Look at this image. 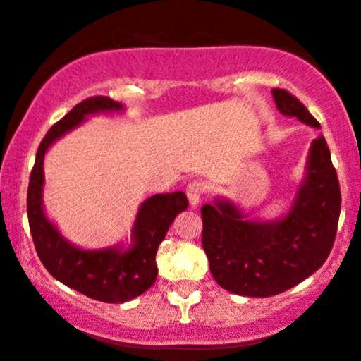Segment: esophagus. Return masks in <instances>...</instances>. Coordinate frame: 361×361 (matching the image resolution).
Here are the masks:
<instances>
[{
  "instance_id": "1",
  "label": "esophagus",
  "mask_w": 361,
  "mask_h": 361,
  "mask_svg": "<svg viewBox=\"0 0 361 361\" xmlns=\"http://www.w3.org/2000/svg\"><path fill=\"white\" fill-rule=\"evenodd\" d=\"M202 195H204V185L200 181H190L187 185V197L193 207H197L200 204Z\"/></svg>"
}]
</instances>
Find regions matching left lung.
<instances>
[{
	"instance_id": "8db88e82",
	"label": "left lung",
	"mask_w": 361,
	"mask_h": 361,
	"mask_svg": "<svg viewBox=\"0 0 361 361\" xmlns=\"http://www.w3.org/2000/svg\"><path fill=\"white\" fill-rule=\"evenodd\" d=\"M284 116L320 128L302 102L284 89H272ZM341 190L326 138L310 145L307 174L291 211L276 221H248L231 202L202 205V247L212 277L224 290L265 298L288 291L322 267L338 231Z\"/></svg>"
}]
</instances>
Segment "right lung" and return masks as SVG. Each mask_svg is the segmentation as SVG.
<instances>
[{
	"label": "right lung",
	"mask_w": 361,
	"mask_h": 361,
	"mask_svg": "<svg viewBox=\"0 0 361 361\" xmlns=\"http://www.w3.org/2000/svg\"><path fill=\"white\" fill-rule=\"evenodd\" d=\"M120 102L104 96L78 102L65 118L49 128L35 154L27 192V216L39 259L54 279L89 298L104 303H125L137 298L157 277L156 253L169 226L188 207L183 192L156 193L140 205L132 231V247L82 250L59 235L42 209L44 154L49 145L80 125L85 116L106 111H121Z\"/></svg>",
	"instance_id": "1"
}]
</instances>
